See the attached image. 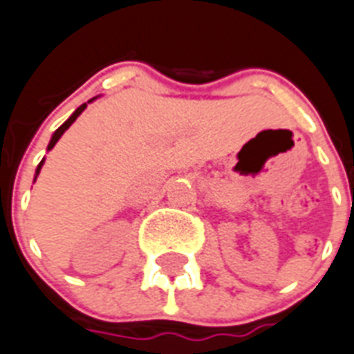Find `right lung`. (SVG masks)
Listing matches in <instances>:
<instances>
[{"instance_id": "add662e5", "label": "right lung", "mask_w": 354, "mask_h": 354, "mask_svg": "<svg viewBox=\"0 0 354 354\" xmlns=\"http://www.w3.org/2000/svg\"><path fill=\"white\" fill-rule=\"evenodd\" d=\"M91 100H95V99H91ZM91 100H88V102H91ZM86 106H88V104H82V106H79V108H77L75 111H73V115H71V117L68 118V120L64 122V124H62L61 127H59L57 131L53 133L52 140H50V144H48V151H50V149H53V145L57 144V140H59V138H61V136H62V133L66 131L68 127H70L71 124H73V122L77 120V117H79V115H81V113L84 111V109H86ZM43 163H44V160H41V163H39V165H37V171H35V178H37V174H39L41 167H43Z\"/></svg>"}]
</instances>
